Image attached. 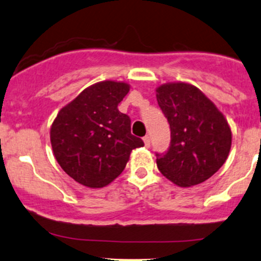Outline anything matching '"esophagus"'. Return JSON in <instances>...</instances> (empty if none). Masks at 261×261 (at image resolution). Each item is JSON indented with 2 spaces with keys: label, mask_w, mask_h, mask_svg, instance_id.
I'll use <instances>...</instances> for the list:
<instances>
[{
  "label": "esophagus",
  "mask_w": 261,
  "mask_h": 261,
  "mask_svg": "<svg viewBox=\"0 0 261 261\" xmlns=\"http://www.w3.org/2000/svg\"><path fill=\"white\" fill-rule=\"evenodd\" d=\"M143 142H145L146 147H149V145H151V137H149L148 135H147V136H145V137H143Z\"/></svg>",
  "instance_id": "esophagus-1"
}]
</instances>
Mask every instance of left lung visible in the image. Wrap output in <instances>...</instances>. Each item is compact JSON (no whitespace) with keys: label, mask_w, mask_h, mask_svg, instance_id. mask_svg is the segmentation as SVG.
<instances>
[{"label":"left lung","mask_w":261,"mask_h":261,"mask_svg":"<svg viewBox=\"0 0 261 261\" xmlns=\"http://www.w3.org/2000/svg\"><path fill=\"white\" fill-rule=\"evenodd\" d=\"M155 93L170 126L168 151L155 154L158 169L180 188L201 184L228 157L232 145L228 122L217 107L190 83H164Z\"/></svg>","instance_id":"8db88e82"}]
</instances>
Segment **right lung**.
I'll return each mask as SVG.
<instances>
[{
	"label": "right lung",
	"instance_id": "obj_1",
	"mask_svg": "<svg viewBox=\"0 0 261 261\" xmlns=\"http://www.w3.org/2000/svg\"><path fill=\"white\" fill-rule=\"evenodd\" d=\"M130 91L125 82L89 86L60 110L50 128L54 155L66 174L87 188H104L126 167L143 141L131 135V120L119 112Z\"/></svg>",
	"mask_w": 261,
	"mask_h": 261
}]
</instances>
